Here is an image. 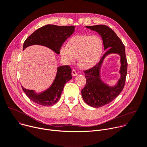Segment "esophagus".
<instances>
[{"mask_svg": "<svg viewBox=\"0 0 147 147\" xmlns=\"http://www.w3.org/2000/svg\"><path fill=\"white\" fill-rule=\"evenodd\" d=\"M71 74H72V76H76L77 74H78V73H77V71L75 70H72V72H71Z\"/></svg>", "mask_w": 147, "mask_h": 147, "instance_id": "obj_1", "label": "esophagus"}]
</instances>
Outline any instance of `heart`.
Here are the masks:
<instances>
[{
  "label": "heart",
  "instance_id": "1",
  "mask_svg": "<svg viewBox=\"0 0 147 147\" xmlns=\"http://www.w3.org/2000/svg\"><path fill=\"white\" fill-rule=\"evenodd\" d=\"M103 52V42L97 35H77L70 38L66 48L60 49L61 56L69 61L78 58V64L84 69L95 65Z\"/></svg>",
  "mask_w": 147,
  "mask_h": 147
}]
</instances>
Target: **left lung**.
Instances as JSON below:
<instances>
[{
    "mask_svg": "<svg viewBox=\"0 0 147 147\" xmlns=\"http://www.w3.org/2000/svg\"><path fill=\"white\" fill-rule=\"evenodd\" d=\"M87 28L97 32L102 37L104 50H107L98 63L92 68L85 70L86 84L81 95L84 102L94 108H99L111 102L122 91L124 87L127 71V61L125 47L116 34L105 25L86 26ZM117 53L121 56V78L117 84L110 87L104 83L100 78V69L102 62L108 54Z\"/></svg>",
    "mask_w": 147,
    "mask_h": 147,
    "instance_id": "1",
    "label": "left lung"
}]
</instances>
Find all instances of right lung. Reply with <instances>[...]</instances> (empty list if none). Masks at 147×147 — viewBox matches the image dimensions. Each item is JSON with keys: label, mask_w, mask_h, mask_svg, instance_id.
Listing matches in <instances>:
<instances>
[{"label": "right lung", "mask_w": 147, "mask_h": 147, "mask_svg": "<svg viewBox=\"0 0 147 147\" xmlns=\"http://www.w3.org/2000/svg\"><path fill=\"white\" fill-rule=\"evenodd\" d=\"M75 27L58 26L48 24L34 31L24 41L23 50L32 45L47 47L56 53L59 54L60 48L66 40L74 32ZM72 78L71 69L68 65L57 68V74L52 86L45 91L35 94L33 90H27L22 86L23 90L34 102L45 107L52 106L61 96L65 84Z\"/></svg>", "instance_id": "add662e5"}]
</instances>
